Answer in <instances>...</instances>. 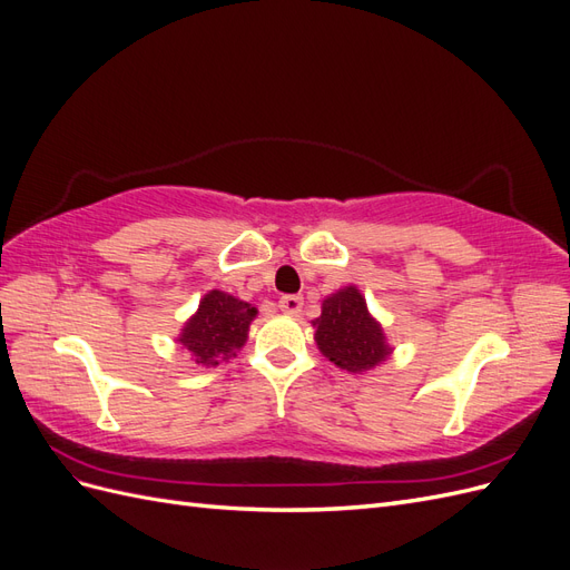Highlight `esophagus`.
I'll use <instances>...</instances> for the list:
<instances>
[{"mask_svg":"<svg viewBox=\"0 0 570 570\" xmlns=\"http://www.w3.org/2000/svg\"><path fill=\"white\" fill-rule=\"evenodd\" d=\"M278 306H281L283 314L297 316L302 312V306H304V297H299V295H285V297H281Z\"/></svg>","mask_w":570,"mask_h":570,"instance_id":"esophagus-1","label":"esophagus"}]
</instances>
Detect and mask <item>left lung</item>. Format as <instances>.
I'll use <instances>...</instances> for the list:
<instances>
[{
	"label": "left lung",
	"instance_id": "left-lung-1",
	"mask_svg": "<svg viewBox=\"0 0 570 570\" xmlns=\"http://www.w3.org/2000/svg\"><path fill=\"white\" fill-rule=\"evenodd\" d=\"M314 327L321 354L342 371L366 373L394 352L381 321L368 312L366 297L356 285H344L327 295Z\"/></svg>",
	"mask_w": 570,
	"mask_h": 570
}]
</instances>
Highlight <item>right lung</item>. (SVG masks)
Masks as SVG:
<instances>
[{
  "label": "right lung",
  "mask_w": 570,
  "mask_h": 570,
  "mask_svg": "<svg viewBox=\"0 0 570 570\" xmlns=\"http://www.w3.org/2000/svg\"><path fill=\"white\" fill-rule=\"evenodd\" d=\"M256 306L237 299L223 289H209L197 312L189 316L176 342L193 354L197 366L216 368L220 361L237 356L245 347L249 325L256 318Z\"/></svg>",
  "instance_id": "right-lung-1"
}]
</instances>
